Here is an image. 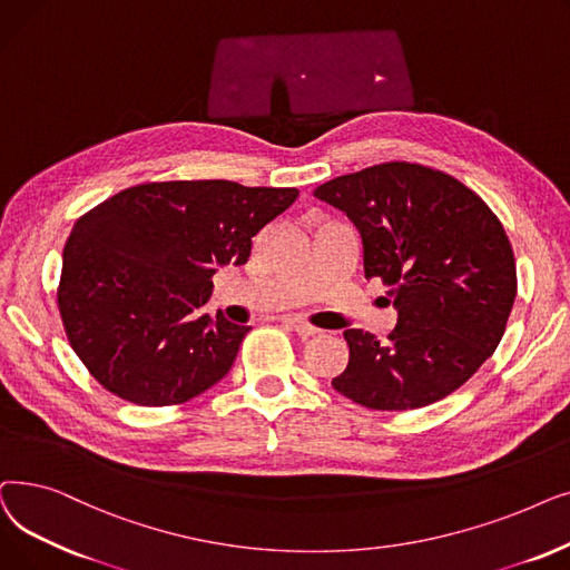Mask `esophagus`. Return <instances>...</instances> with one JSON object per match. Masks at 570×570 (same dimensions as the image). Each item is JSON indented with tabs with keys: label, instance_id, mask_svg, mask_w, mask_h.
I'll list each match as a JSON object with an SVG mask.
<instances>
[{
	"label": "esophagus",
	"instance_id": "obj_1",
	"mask_svg": "<svg viewBox=\"0 0 570 570\" xmlns=\"http://www.w3.org/2000/svg\"><path fill=\"white\" fill-rule=\"evenodd\" d=\"M285 322L289 324V327H294V332L299 334V336H304V338H308V336H315V334H320V330L317 327H313L311 322H306L304 317H299V315H292V317H285Z\"/></svg>",
	"mask_w": 570,
	"mask_h": 570
}]
</instances>
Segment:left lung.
<instances>
[{
  "mask_svg": "<svg viewBox=\"0 0 570 570\" xmlns=\"http://www.w3.org/2000/svg\"><path fill=\"white\" fill-rule=\"evenodd\" d=\"M360 229L366 278L399 313L387 341L345 330L350 360L332 385L373 411H413L462 387L492 357L518 294L501 220L439 169L385 161L315 187Z\"/></svg>",
  "mask_w": 570,
  "mask_h": 570,
  "instance_id": "8db88e82",
  "label": "left lung"
}]
</instances>
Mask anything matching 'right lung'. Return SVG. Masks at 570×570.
<instances>
[{"label":"right lung","instance_id":"add662e5","mask_svg":"<svg viewBox=\"0 0 570 570\" xmlns=\"http://www.w3.org/2000/svg\"><path fill=\"white\" fill-rule=\"evenodd\" d=\"M296 197L232 180L144 183L78 218L58 306L95 381L137 405L185 403L220 383L250 327L204 313L213 274L246 264L253 236Z\"/></svg>","mask_w":570,"mask_h":570}]
</instances>
